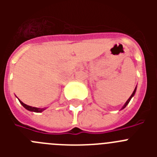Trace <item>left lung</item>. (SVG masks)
Here are the masks:
<instances>
[{"instance_id":"1","label":"left lung","mask_w":157,"mask_h":157,"mask_svg":"<svg viewBox=\"0 0 157 157\" xmlns=\"http://www.w3.org/2000/svg\"><path fill=\"white\" fill-rule=\"evenodd\" d=\"M136 90H137V86H136V87H135V89H134V92H133V94H131V96H130V98H129V99H128V100H127V102H126V103H125V104H124V105H123V108H122V109H125V108H126V106H127V105H128V104H129V102H130V100H131V98H133V97H134V94H135V92H136Z\"/></svg>"}]
</instances>
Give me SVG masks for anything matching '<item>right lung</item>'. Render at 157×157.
Returning a JSON list of instances; mask_svg holds the SVG:
<instances>
[{"mask_svg": "<svg viewBox=\"0 0 157 157\" xmlns=\"http://www.w3.org/2000/svg\"><path fill=\"white\" fill-rule=\"evenodd\" d=\"M19 102H20V104H21L22 105H23V107H24L25 109H27V110L28 111H30V112H43L44 110H45L46 109H39V108H35V107H32V106H29V105H26V104H24L23 102H22L20 100H19Z\"/></svg>", "mask_w": 157, "mask_h": 157, "instance_id": "add662e5", "label": "right lung"}]
</instances>
